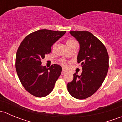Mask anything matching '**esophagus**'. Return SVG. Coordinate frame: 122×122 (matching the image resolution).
Returning <instances> with one entry per match:
<instances>
[{"mask_svg":"<svg viewBox=\"0 0 122 122\" xmlns=\"http://www.w3.org/2000/svg\"><path fill=\"white\" fill-rule=\"evenodd\" d=\"M66 72H67V71H66V70H64V69H62V72H61V74H64L66 73Z\"/></svg>","mask_w":122,"mask_h":122,"instance_id":"esophagus-1","label":"esophagus"}]
</instances>
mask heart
<instances>
[{"label":"heart","mask_w":122,"mask_h":122,"mask_svg":"<svg viewBox=\"0 0 122 122\" xmlns=\"http://www.w3.org/2000/svg\"><path fill=\"white\" fill-rule=\"evenodd\" d=\"M74 42H76V41L75 40H74V39H68V40L67 41H66V45H70V44H73V43H74ZM62 65H64L65 64V63H64V61H62Z\"/></svg>","instance_id":"obj_1"}]
</instances>
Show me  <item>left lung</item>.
<instances>
[{"mask_svg":"<svg viewBox=\"0 0 122 122\" xmlns=\"http://www.w3.org/2000/svg\"><path fill=\"white\" fill-rule=\"evenodd\" d=\"M78 41L80 50L77 62L81 63L82 73L74 74L67 89L73 97L85 99L93 95L103 84L109 69V55L103 43L88 31H71Z\"/></svg>","mask_w":122,"mask_h":122,"instance_id":"obj_1","label":"left lung"}]
</instances>
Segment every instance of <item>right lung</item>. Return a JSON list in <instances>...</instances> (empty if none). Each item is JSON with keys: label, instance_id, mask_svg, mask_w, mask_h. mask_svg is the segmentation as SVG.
Instances as JSON below:
<instances>
[{"label": "right lung", "instance_id": "right-lung-1", "mask_svg": "<svg viewBox=\"0 0 122 122\" xmlns=\"http://www.w3.org/2000/svg\"><path fill=\"white\" fill-rule=\"evenodd\" d=\"M66 31L41 29L26 36L16 55V70L26 90L37 97L48 95L62 71V67L53 64L50 68L42 66L41 60L51 51V46Z\"/></svg>", "mask_w": 122, "mask_h": 122}]
</instances>
